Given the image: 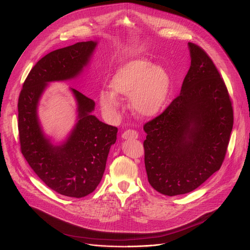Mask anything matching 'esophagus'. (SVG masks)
<instances>
[{"mask_svg":"<svg viewBox=\"0 0 250 250\" xmlns=\"http://www.w3.org/2000/svg\"><path fill=\"white\" fill-rule=\"evenodd\" d=\"M123 139H137L138 132L133 129H128L122 133Z\"/></svg>","mask_w":250,"mask_h":250,"instance_id":"1","label":"esophagus"}]
</instances>
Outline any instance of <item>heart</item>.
Segmentation results:
<instances>
[{"label": "heart", "mask_w": 250, "mask_h": 250, "mask_svg": "<svg viewBox=\"0 0 250 250\" xmlns=\"http://www.w3.org/2000/svg\"><path fill=\"white\" fill-rule=\"evenodd\" d=\"M110 89L99 93L101 108L108 114L116 112L120 101L117 95L131 97L138 114L151 116L161 109L168 96L170 77L164 68L150 62L137 59L122 65L110 80Z\"/></svg>", "instance_id": "obj_1"}]
</instances>
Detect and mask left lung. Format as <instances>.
Wrapping results in <instances>:
<instances>
[{
    "instance_id": "8db88e82",
    "label": "left lung",
    "mask_w": 250,
    "mask_h": 250,
    "mask_svg": "<svg viewBox=\"0 0 250 250\" xmlns=\"http://www.w3.org/2000/svg\"><path fill=\"white\" fill-rule=\"evenodd\" d=\"M188 44L190 66L181 94L144 124L148 181L169 197L196 189L220 169L233 126L232 103L223 77L201 46Z\"/></svg>"
}]
</instances>
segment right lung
Here are the masks:
<instances>
[{"label":"right lung","instance_id":"right-lung-1","mask_svg":"<svg viewBox=\"0 0 250 250\" xmlns=\"http://www.w3.org/2000/svg\"><path fill=\"white\" fill-rule=\"evenodd\" d=\"M95 46L94 42H82L44 55L26 76L18 102L19 137L24 159L49 188L77 199L93 192L99 185L118 129L91 115L94 101L72 89L79 120L63 145L52 146L41 129L37 108L46 83L76 76Z\"/></svg>","mask_w":250,"mask_h":250}]
</instances>
